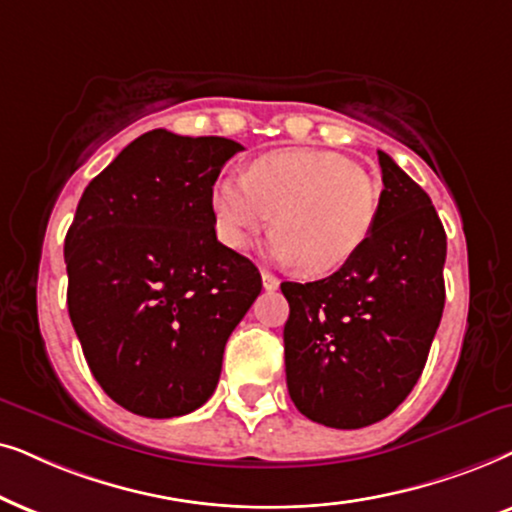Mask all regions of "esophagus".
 Wrapping results in <instances>:
<instances>
[{
	"label": "esophagus",
	"mask_w": 512,
	"mask_h": 512,
	"mask_svg": "<svg viewBox=\"0 0 512 512\" xmlns=\"http://www.w3.org/2000/svg\"><path fill=\"white\" fill-rule=\"evenodd\" d=\"M262 285H264V290H278V285H281V281H278V278L271 274V271H267V269H262Z\"/></svg>",
	"instance_id": "esophagus-1"
}]
</instances>
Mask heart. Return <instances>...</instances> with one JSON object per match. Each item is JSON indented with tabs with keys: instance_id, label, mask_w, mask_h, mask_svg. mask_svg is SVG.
Returning <instances> with one entry per match:
<instances>
[{
	"instance_id": "obj_1",
	"label": "heart",
	"mask_w": 512,
	"mask_h": 512,
	"mask_svg": "<svg viewBox=\"0 0 512 512\" xmlns=\"http://www.w3.org/2000/svg\"><path fill=\"white\" fill-rule=\"evenodd\" d=\"M379 187L342 154L278 149L257 156L245 175L222 177L210 206L217 236L245 248L274 217L267 252L309 274L342 269L370 241L379 217Z\"/></svg>"
}]
</instances>
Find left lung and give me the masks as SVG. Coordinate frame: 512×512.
<instances>
[{"mask_svg": "<svg viewBox=\"0 0 512 512\" xmlns=\"http://www.w3.org/2000/svg\"><path fill=\"white\" fill-rule=\"evenodd\" d=\"M379 166V217L363 250L320 281L281 283L292 403L344 431L377 424L410 395L445 309L447 236L431 196L388 154Z\"/></svg>", "mask_w": 512, "mask_h": 512, "instance_id": "1", "label": "left lung"}]
</instances>
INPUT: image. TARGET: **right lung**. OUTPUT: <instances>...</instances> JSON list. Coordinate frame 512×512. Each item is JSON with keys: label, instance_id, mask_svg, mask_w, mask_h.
Returning a JSON list of instances; mask_svg holds the SVG:
<instances>
[{"label": "right lung", "instance_id": "add662e5", "mask_svg": "<svg viewBox=\"0 0 512 512\" xmlns=\"http://www.w3.org/2000/svg\"><path fill=\"white\" fill-rule=\"evenodd\" d=\"M241 145L156 128L93 177L65 236L67 311L93 377L149 419L213 395L224 346L262 290L217 241L210 196Z\"/></svg>", "mask_w": 512, "mask_h": 512}]
</instances>
